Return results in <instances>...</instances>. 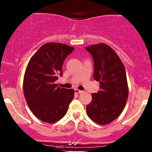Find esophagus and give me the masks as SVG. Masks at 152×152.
I'll use <instances>...</instances> for the list:
<instances>
[{"instance_id":"34e87169","label":"esophagus","mask_w":152,"mask_h":152,"mask_svg":"<svg viewBox=\"0 0 152 152\" xmlns=\"http://www.w3.org/2000/svg\"><path fill=\"white\" fill-rule=\"evenodd\" d=\"M82 90H79V89H75V93H76V94H79V93H82Z\"/></svg>"}]
</instances>
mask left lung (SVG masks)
I'll use <instances>...</instances> for the list:
<instances>
[{"label":"left lung","mask_w":152,"mask_h":152,"mask_svg":"<svg viewBox=\"0 0 152 152\" xmlns=\"http://www.w3.org/2000/svg\"><path fill=\"white\" fill-rule=\"evenodd\" d=\"M85 49L93 56V76L100 84V90L92 94V102L86 110L91 120L105 125L121 114L128 99L125 67L115 51L104 43L90 45Z\"/></svg>","instance_id":"left-lung-1"}]
</instances>
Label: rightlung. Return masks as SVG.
<instances>
[{"instance_id":"1","label":"right lung","mask_w":152,"mask_h":152,"mask_svg":"<svg viewBox=\"0 0 152 152\" xmlns=\"http://www.w3.org/2000/svg\"><path fill=\"white\" fill-rule=\"evenodd\" d=\"M74 48L60 42L44 44L31 58L23 79V93L29 109L38 119L53 124L66 114L74 97L73 89L55 82L62 76V64Z\"/></svg>"}]
</instances>
